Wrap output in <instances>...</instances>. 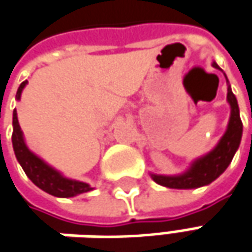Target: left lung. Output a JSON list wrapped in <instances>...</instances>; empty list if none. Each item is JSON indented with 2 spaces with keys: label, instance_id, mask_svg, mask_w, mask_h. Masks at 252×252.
Masks as SVG:
<instances>
[{
  "label": "left lung",
  "instance_id": "1",
  "mask_svg": "<svg viewBox=\"0 0 252 252\" xmlns=\"http://www.w3.org/2000/svg\"><path fill=\"white\" fill-rule=\"evenodd\" d=\"M213 66L219 68L216 63H213ZM227 100L231 107L229 126H227L226 134L223 135V138L220 139V142L218 143V146L206 156L194 161L191 169L181 176L166 177V176L152 174L155 183L169 187V188H178V189L198 188V187L211 184L213 180H216L227 169L234 153L239 149L241 135H243V123L240 118L239 104L230 86L227 88Z\"/></svg>",
  "mask_w": 252,
  "mask_h": 252
}]
</instances>
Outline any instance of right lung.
Masks as SVG:
<instances>
[{
    "mask_svg": "<svg viewBox=\"0 0 252 252\" xmlns=\"http://www.w3.org/2000/svg\"><path fill=\"white\" fill-rule=\"evenodd\" d=\"M28 81L21 83L19 89L16 92V99H21V93H22L25 85ZM12 145L13 151H15V156L18 161L21 163L23 171L26 173V176L31 178L32 183L41 188L43 191H46L48 194L54 196H60V198H68V196H75L82 192H88L91 191L92 187L88 186L86 183H81V181H74V180H68V178L63 177L57 170L51 169L47 166L44 161L39 159L36 155L28 149V146L25 145L23 141L22 131L18 123V117H16V110H13V118H12Z\"/></svg>",
    "mask_w": 252,
    "mask_h": 252,
    "instance_id": "add662e5",
    "label": "right lung"
}]
</instances>
